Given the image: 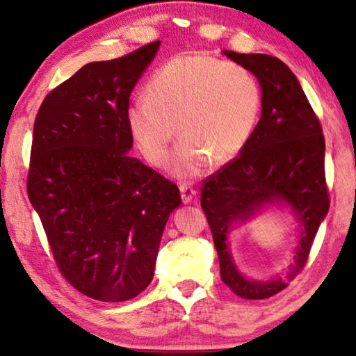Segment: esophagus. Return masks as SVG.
<instances>
[{"label": "esophagus", "instance_id": "1", "mask_svg": "<svg viewBox=\"0 0 356 356\" xmlns=\"http://www.w3.org/2000/svg\"><path fill=\"white\" fill-rule=\"evenodd\" d=\"M179 190H180V197H182V202L184 203H190L195 198V195H197V192H195V188L192 187V185H188V184H180L179 185Z\"/></svg>", "mask_w": 356, "mask_h": 356}]
</instances>
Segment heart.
<instances>
[{
	"mask_svg": "<svg viewBox=\"0 0 356 356\" xmlns=\"http://www.w3.org/2000/svg\"><path fill=\"white\" fill-rule=\"evenodd\" d=\"M263 90L242 64L198 53L177 54L147 85V98L127 109V124L148 163L164 168L178 127L182 142L172 159L180 179H192L213 163L237 156L257 127Z\"/></svg>",
	"mask_w": 356,
	"mask_h": 356,
	"instance_id": "1",
	"label": "heart"
}]
</instances>
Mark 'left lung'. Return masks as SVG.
<instances>
[{
	"instance_id": "obj_1",
	"label": "left lung",
	"mask_w": 356,
	"mask_h": 356,
	"mask_svg": "<svg viewBox=\"0 0 356 356\" xmlns=\"http://www.w3.org/2000/svg\"><path fill=\"white\" fill-rule=\"evenodd\" d=\"M257 76L263 90L261 118L237 158L203 180L202 208L211 227L221 279L238 297L263 300L279 293L307 264L319 224L329 209L321 124L293 72L269 54L224 51ZM287 204L299 218L298 257L289 273L269 281L241 276L227 235L264 206Z\"/></svg>"
}]
</instances>
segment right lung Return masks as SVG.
Segmentation results:
<instances>
[{"instance_id": "obj_1", "label": "right lung", "mask_w": 356, "mask_h": 356, "mask_svg": "<svg viewBox=\"0 0 356 356\" xmlns=\"http://www.w3.org/2000/svg\"><path fill=\"white\" fill-rule=\"evenodd\" d=\"M159 43L85 64L35 118L29 200L59 273L99 302H126L148 287L180 204L176 184L129 154V98Z\"/></svg>"}]
</instances>
